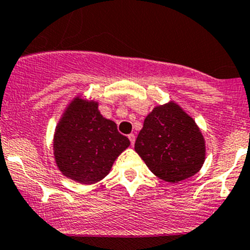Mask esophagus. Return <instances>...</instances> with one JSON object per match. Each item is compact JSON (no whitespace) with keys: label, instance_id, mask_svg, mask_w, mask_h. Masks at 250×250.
Wrapping results in <instances>:
<instances>
[{"label":"esophagus","instance_id":"1","mask_svg":"<svg viewBox=\"0 0 250 250\" xmlns=\"http://www.w3.org/2000/svg\"><path fill=\"white\" fill-rule=\"evenodd\" d=\"M128 138H129V140H130V145H134V143H135V135L134 134H129L128 135Z\"/></svg>","mask_w":250,"mask_h":250}]
</instances>
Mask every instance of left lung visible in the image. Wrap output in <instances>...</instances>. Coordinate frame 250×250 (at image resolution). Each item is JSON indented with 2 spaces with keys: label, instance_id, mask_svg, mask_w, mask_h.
<instances>
[{
  "label": "left lung",
  "instance_id": "obj_1",
  "mask_svg": "<svg viewBox=\"0 0 250 250\" xmlns=\"http://www.w3.org/2000/svg\"><path fill=\"white\" fill-rule=\"evenodd\" d=\"M134 148L157 178L173 184L200 172L206 160L200 127L174 102L153 107L146 116Z\"/></svg>",
  "mask_w": 250,
  "mask_h": 250
}]
</instances>
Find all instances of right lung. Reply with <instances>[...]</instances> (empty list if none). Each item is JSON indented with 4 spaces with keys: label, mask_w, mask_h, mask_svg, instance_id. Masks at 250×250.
Masks as SVG:
<instances>
[{
    "label": "right lung",
    "mask_w": 250,
    "mask_h": 250,
    "mask_svg": "<svg viewBox=\"0 0 250 250\" xmlns=\"http://www.w3.org/2000/svg\"><path fill=\"white\" fill-rule=\"evenodd\" d=\"M99 103L77 95L55 127L53 153L58 169L84 185L103 180L116 158L130 145L117 125L100 113Z\"/></svg>",
    "instance_id": "obj_1"
}]
</instances>
